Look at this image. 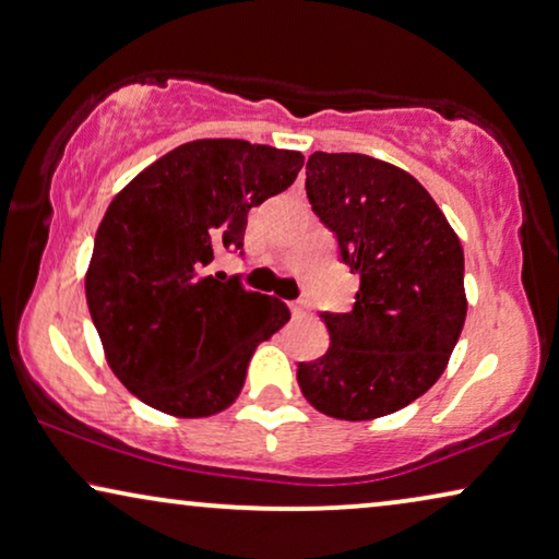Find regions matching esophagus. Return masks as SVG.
Returning <instances> with one entry per match:
<instances>
[{
  "instance_id": "34e87169",
  "label": "esophagus",
  "mask_w": 559,
  "mask_h": 559,
  "mask_svg": "<svg viewBox=\"0 0 559 559\" xmlns=\"http://www.w3.org/2000/svg\"><path fill=\"white\" fill-rule=\"evenodd\" d=\"M289 310H293L295 318H302V314L307 312V305H305V299H295V302H289Z\"/></svg>"
}]
</instances>
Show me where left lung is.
Returning a JSON list of instances; mask_svg holds the SVG:
<instances>
[{
	"instance_id": "8db88e82",
	"label": "left lung",
	"mask_w": 559,
	"mask_h": 559,
	"mask_svg": "<svg viewBox=\"0 0 559 559\" xmlns=\"http://www.w3.org/2000/svg\"><path fill=\"white\" fill-rule=\"evenodd\" d=\"M307 199L360 277L350 312H322L330 347L299 362L320 414L370 420L406 408L441 378L466 320L464 249L424 186L362 153H312Z\"/></svg>"
}]
</instances>
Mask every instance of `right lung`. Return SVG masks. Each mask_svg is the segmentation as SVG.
Returning <instances> with one entry per match:
<instances>
[{
    "mask_svg": "<svg viewBox=\"0 0 559 559\" xmlns=\"http://www.w3.org/2000/svg\"><path fill=\"white\" fill-rule=\"evenodd\" d=\"M305 156L237 139L168 151L110 201L85 297L105 360L145 406L179 418L229 408L257 345L289 320L277 297L206 274L245 247L247 214L297 179Z\"/></svg>",
    "mask_w": 559,
    "mask_h": 559,
    "instance_id": "right-lung-1",
    "label": "right lung"
}]
</instances>
